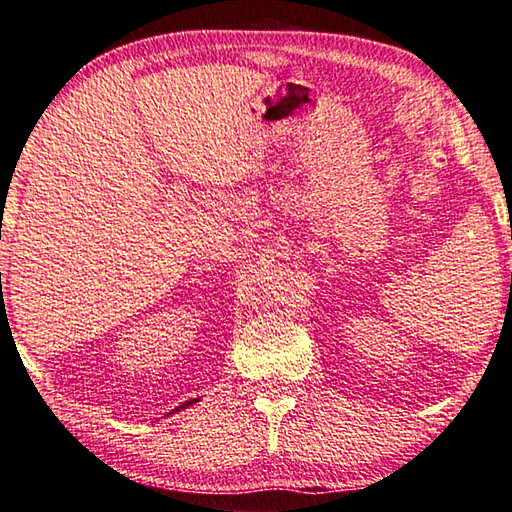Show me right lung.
I'll list each match as a JSON object with an SVG mask.
<instances>
[{"instance_id":"add662e5","label":"right lung","mask_w":512,"mask_h":512,"mask_svg":"<svg viewBox=\"0 0 512 512\" xmlns=\"http://www.w3.org/2000/svg\"><path fill=\"white\" fill-rule=\"evenodd\" d=\"M197 400H200V398H193V400H188V402H184V405H182V407H177V409H173V411H170V414H175V411H179V409H184V407H191V405H193V402H197Z\"/></svg>"}]
</instances>
